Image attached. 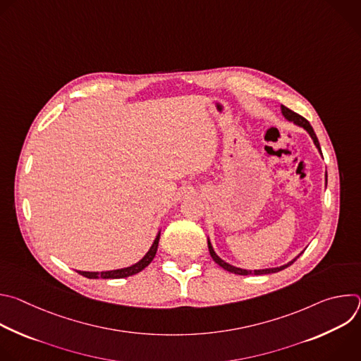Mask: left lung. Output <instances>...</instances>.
Returning a JSON list of instances; mask_svg holds the SVG:
<instances>
[{"label": "left lung", "instance_id": "1", "mask_svg": "<svg viewBox=\"0 0 361 361\" xmlns=\"http://www.w3.org/2000/svg\"><path fill=\"white\" fill-rule=\"evenodd\" d=\"M281 113H283V116L288 120V121H291V123H294L295 126H298V127H302L308 134H310V137L313 138V141H314V144H316V147L319 148V151L322 152V148H320V142H319V140H317V135H316V133H314V130H313V127L310 126V123H308L304 117H301V116H298L297 113H294V111H291L290 109H287V107H284V106H281ZM326 183H327V174H326ZM209 251H210V255L213 257V260L220 266V267H223L224 270H227V271H230V273H234V274H240V276H248V274H255V276H262V274H270V273H277V271H281V270H284V269H287L288 266H291L298 257H300V254L295 257V259H293L291 262H288L287 264H284V266H280V267H274V269H263V270H244V269H238V267H234V266H231V264H228V263H226L224 260H221L220 257L216 254V251H214V248H213V245H212V243H210V240H209Z\"/></svg>", "mask_w": 361, "mask_h": 361}]
</instances>
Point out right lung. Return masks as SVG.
<instances>
[{
  "label": "right lung",
  "instance_id": "add662e5",
  "mask_svg": "<svg viewBox=\"0 0 361 361\" xmlns=\"http://www.w3.org/2000/svg\"><path fill=\"white\" fill-rule=\"evenodd\" d=\"M159 240H160V233L157 234L156 240H154L152 245L149 247V250L147 251V254L142 257V259L130 267L111 270V271H101V273H98V271H78V273L87 279H124V277L134 276V274L140 273L141 270H144L152 262L154 257H156V252L159 248Z\"/></svg>",
  "mask_w": 361,
  "mask_h": 361
}]
</instances>
